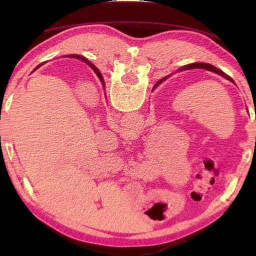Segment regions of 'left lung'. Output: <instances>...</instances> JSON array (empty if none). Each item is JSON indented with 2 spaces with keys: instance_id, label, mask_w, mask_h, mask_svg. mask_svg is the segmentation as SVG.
<instances>
[{
  "instance_id": "obj_1",
  "label": "left lung",
  "mask_w": 256,
  "mask_h": 256,
  "mask_svg": "<svg viewBox=\"0 0 256 256\" xmlns=\"http://www.w3.org/2000/svg\"><path fill=\"white\" fill-rule=\"evenodd\" d=\"M192 68H203V70H206V71H211V72H214V73H216V74H219V76H224V79H227V80H229V81H232V82H234V80L232 79L230 76H227L226 73L224 72H222V70H219L218 68H216V66H211V64H208V63H192V64H188V66H183L180 68V71H185V70H192ZM99 79H102V73H100V71H99ZM167 79V76L166 78H164V79H162L160 80L159 82H157V84H156L154 86H157L160 82H162L164 80H166Z\"/></svg>"
}]
</instances>
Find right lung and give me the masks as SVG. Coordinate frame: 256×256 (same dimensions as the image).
<instances>
[{"label":"right lung","mask_w":256,"mask_h":256,"mask_svg":"<svg viewBox=\"0 0 256 256\" xmlns=\"http://www.w3.org/2000/svg\"><path fill=\"white\" fill-rule=\"evenodd\" d=\"M70 58H79V60H84V62H86L90 68H92V70L94 71V73H96V74H97L98 78H99V70H98V68H97L96 66H94L92 62H89L88 60H86V58H84V56H81V55H70ZM37 68H40V66H38ZM100 81H102V84H104V86H105V82H104V79H102Z\"/></svg>","instance_id":"right-lung-1"}]
</instances>
